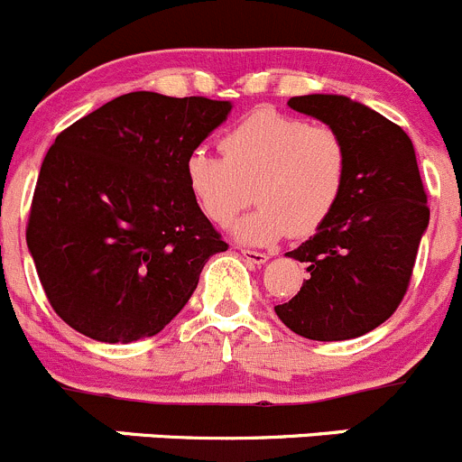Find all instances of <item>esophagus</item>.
<instances>
[{"label":"esophagus","mask_w":462,"mask_h":462,"mask_svg":"<svg viewBox=\"0 0 462 462\" xmlns=\"http://www.w3.org/2000/svg\"><path fill=\"white\" fill-rule=\"evenodd\" d=\"M242 258L249 260L254 264H264L269 260V254H263V251H254V249H240Z\"/></svg>","instance_id":"esophagus-1"}]
</instances>
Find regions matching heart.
I'll return each instance as SVG.
<instances>
[{
    "instance_id": "obj_1",
    "label": "heart",
    "mask_w": 462,
    "mask_h": 462,
    "mask_svg": "<svg viewBox=\"0 0 462 462\" xmlns=\"http://www.w3.org/2000/svg\"><path fill=\"white\" fill-rule=\"evenodd\" d=\"M222 157L195 150L186 159L189 190L216 225L255 198L236 226L237 240L272 245L310 236L335 213L348 180V148L337 130L276 109H255L220 141Z\"/></svg>"
}]
</instances>
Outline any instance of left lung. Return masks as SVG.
Returning a JSON list of instances; mask_svg holds the SVG:
<instances>
[{
	"mask_svg": "<svg viewBox=\"0 0 462 462\" xmlns=\"http://www.w3.org/2000/svg\"><path fill=\"white\" fill-rule=\"evenodd\" d=\"M287 105L339 132L348 148V180L326 225L287 251L308 263L310 278L273 310L305 339H355L382 326L402 303L427 231V193L413 143L400 125L348 96H294Z\"/></svg>",
	"mask_w": 462,
	"mask_h": 462,
	"instance_id": "8db88e82",
	"label": "left lung"
}]
</instances>
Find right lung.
<instances>
[{
	"label": "right lung",
	"mask_w": 462,
	"mask_h": 462,
	"mask_svg": "<svg viewBox=\"0 0 462 462\" xmlns=\"http://www.w3.org/2000/svg\"><path fill=\"white\" fill-rule=\"evenodd\" d=\"M233 105L132 91L62 130L44 157L26 245L58 317L130 344L162 332L226 242L198 207L186 159Z\"/></svg>",
	"instance_id": "1"
}]
</instances>
